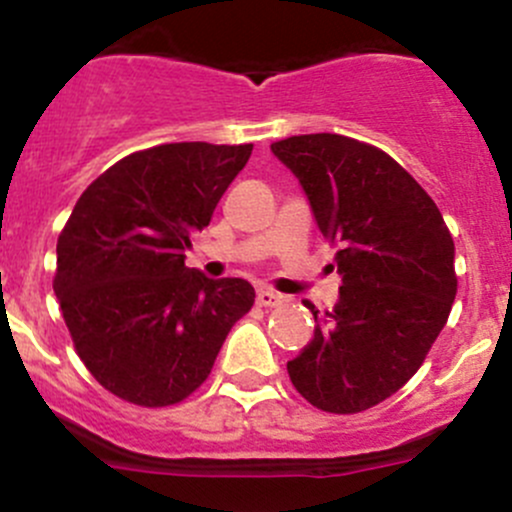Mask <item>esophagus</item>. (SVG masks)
Wrapping results in <instances>:
<instances>
[{"label": "esophagus", "mask_w": 512, "mask_h": 512, "mask_svg": "<svg viewBox=\"0 0 512 512\" xmlns=\"http://www.w3.org/2000/svg\"><path fill=\"white\" fill-rule=\"evenodd\" d=\"M257 304H260V306H277V304H282V294L272 292V289H257Z\"/></svg>", "instance_id": "1"}]
</instances>
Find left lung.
Here are the masks:
<instances>
[{
    "mask_svg": "<svg viewBox=\"0 0 512 512\" xmlns=\"http://www.w3.org/2000/svg\"><path fill=\"white\" fill-rule=\"evenodd\" d=\"M272 154L299 179L341 274L333 311L304 304L314 338L287 363L289 378L319 410L363 412L417 373L449 319L454 240L427 191L373 144L299 134Z\"/></svg>",
    "mask_w": 512,
    "mask_h": 512,
    "instance_id": "1",
    "label": "left lung"
}]
</instances>
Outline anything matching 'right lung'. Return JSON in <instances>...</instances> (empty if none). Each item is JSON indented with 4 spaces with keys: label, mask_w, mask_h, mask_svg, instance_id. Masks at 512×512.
<instances>
[{
    "label": "right lung",
    "mask_w": 512,
    "mask_h": 512,
    "mask_svg": "<svg viewBox=\"0 0 512 512\" xmlns=\"http://www.w3.org/2000/svg\"><path fill=\"white\" fill-rule=\"evenodd\" d=\"M252 144L176 142L100 174L58 235L53 292L93 378L139 407L186 400L255 304L250 282L186 267Z\"/></svg>",
    "instance_id": "1"
}]
</instances>
